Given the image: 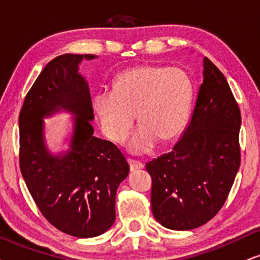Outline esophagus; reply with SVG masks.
<instances>
[{
  "label": "esophagus",
  "mask_w": 260,
  "mask_h": 260,
  "mask_svg": "<svg viewBox=\"0 0 260 260\" xmlns=\"http://www.w3.org/2000/svg\"><path fill=\"white\" fill-rule=\"evenodd\" d=\"M128 164H129L131 172H136V170L143 169L144 164L139 162V160H134V159H128Z\"/></svg>",
  "instance_id": "obj_1"
}]
</instances>
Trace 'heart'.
Wrapping results in <instances>:
<instances>
[{"instance_id": "1", "label": "heart", "mask_w": 260, "mask_h": 260, "mask_svg": "<svg viewBox=\"0 0 260 260\" xmlns=\"http://www.w3.org/2000/svg\"><path fill=\"white\" fill-rule=\"evenodd\" d=\"M192 97V80L181 68L144 64L116 75L113 90L93 97V109L101 129L115 144L126 141L137 115L140 128L128 150L144 153L158 140L170 143L182 133Z\"/></svg>"}]
</instances>
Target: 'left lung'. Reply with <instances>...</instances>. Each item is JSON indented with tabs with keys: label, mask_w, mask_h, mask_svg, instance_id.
<instances>
[{
	"label": "left lung",
	"mask_w": 260,
	"mask_h": 260,
	"mask_svg": "<svg viewBox=\"0 0 260 260\" xmlns=\"http://www.w3.org/2000/svg\"><path fill=\"white\" fill-rule=\"evenodd\" d=\"M203 84L188 126L173 150L146 164L157 222L190 231L215 217L240 168L241 114L228 81L204 57Z\"/></svg>",
	"instance_id": "left-lung-1"
}]
</instances>
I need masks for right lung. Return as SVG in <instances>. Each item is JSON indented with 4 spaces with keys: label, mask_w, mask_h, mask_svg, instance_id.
Instances as JSON below:
<instances>
[{
    "label": "right lung",
    "mask_w": 260,
    "mask_h": 260,
    "mask_svg": "<svg viewBox=\"0 0 260 260\" xmlns=\"http://www.w3.org/2000/svg\"><path fill=\"white\" fill-rule=\"evenodd\" d=\"M96 57L64 54L51 60L19 115L20 170L28 192L55 228L77 238H93L114 224L117 187L129 173L117 146L93 136L90 88L79 64ZM60 110L74 114V134L67 153L52 155L42 119Z\"/></svg>",
    "instance_id": "1"
}]
</instances>
